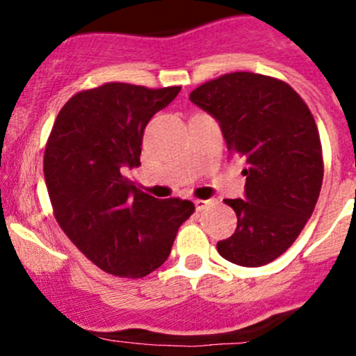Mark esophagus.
Wrapping results in <instances>:
<instances>
[{"label":"esophagus","instance_id":"esophagus-1","mask_svg":"<svg viewBox=\"0 0 356 356\" xmlns=\"http://www.w3.org/2000/svg\"><path fill=\"white\" fill-rule=\"evenodd\" d=\"M210 204H211V200H195V207L198 211L204 210V208L210 207Z\"/></svg>","mask_w":356,"mask_h":356}]
</instances>
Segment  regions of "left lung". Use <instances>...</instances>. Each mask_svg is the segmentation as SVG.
Wrapping results in <instances>:
<instances>
[{"mask_svg":"<svg viewBox=\"0 0 356 356\" xmlns=\"http://www.w3.org/2000/svg\"><path fill=\"white\" fill-rule=\"evenodd\" d=\"M189 99L218 122L231 155L245 160V198L225 200L238 215L220 257L261 267L296 241L314 213L324 163L317 124L286 82L234 72L204 82Z\"/></svg>","mask_w":356,"mask_h":356,"instance_id":"obj_1","label":"left lung"}]
</instances>
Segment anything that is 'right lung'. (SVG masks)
I'll return each instance as SVG.
<instances>
[{
    "instance_id": "add662e5",
    "label": "right lung",
    "mask_w": 356,
    "mask_h": 356,
    "mask_svg": "<svg viewBox=\"0 0 356 356\" xmlns=\"http://www.w3.org/2000/svg\"><path fill=\"white\" fill-rule=\"evenodd\" d=\"M181 88L108 82L63 105L44 152V181L56 222L95 265L118 277H145L170 254L188 200L139 191L124 168L141 165L143 134Z\"/></svg>"
}]
</instances>
